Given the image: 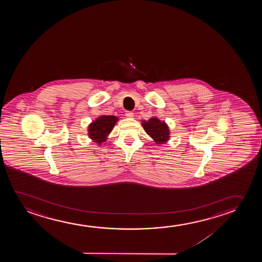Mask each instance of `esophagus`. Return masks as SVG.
<instances>
[{"label": "esophagus", "instance_id": "obj_1", "mask_svg": "<svg viewBox=\"0 0 262 262\" xmlns=\"http://www.w3.org/2000/svg\"><path fill=\"white\" fill-rule=\"evenodd\" d=\"M126 116H127V118L132 119L133 118V116H134V114H133V112H126L125 114Z\"/></svg>", "mask_w": 262, "mask_h": 262}]
</instances>
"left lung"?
Here are the masks:
<instances>
[{"label":"left lung","mask_w":262,"mask_h":262,"mask_svg":"<svg viewBox=\"0 0 262 262\" xmlns=\"http://www.w3.org/2000/svg\"><path fill=\"white\" fill-rule=\"evenodd\" d=\"M141 125L147 135H149L154 140L156 144H165L170 140V129L168 125L165 122H161L157 117H152L147 121L143 120Z\"/></svg>","instance_id":"8db88e82"}]
</instances>
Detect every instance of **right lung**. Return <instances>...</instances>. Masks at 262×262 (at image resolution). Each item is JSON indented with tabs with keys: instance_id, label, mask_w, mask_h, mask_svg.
I'll list each match as a JSON object with an SVG mask.
<instances>
[{
	"instance_id": "1",
	"label": "right lung",
	"mask_w": 262,
	"mask_h": 262,
	"mask_svg": "<svg viewBox=\"0 0 262 262\" xmlns=\"http://www.w3.org/2000/svg\"><path fill=\"white\" fill-rule=\"evenodd\" d=\"M118 120V117L114 115H101L88 127L89 138L95 143L98 144V146H101L103 142L106 141L108 135L111 133Z\"/></svg>"
}]
</instances>
